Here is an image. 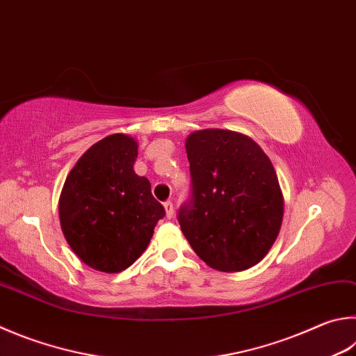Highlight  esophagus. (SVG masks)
I'll use <instances>...</instances> for the list:
<instances>
[{
  "instance_id": "esophagus-1",
  "label": "esophagus",
  "mask_w": 356,
  "mask_h": 356,
  "mask_svg": "<svg viewBox=\"0 0 356 356\" xmlns=\"http://www.w3.org/2000/svg\"><path fill=\"white\" fill-rule=\"evenodd\" d=\"M163 205H165V210H166V216L168 218H172V215H174V205H172L171 200H166Z\"/></svg>"
}]
</instances>
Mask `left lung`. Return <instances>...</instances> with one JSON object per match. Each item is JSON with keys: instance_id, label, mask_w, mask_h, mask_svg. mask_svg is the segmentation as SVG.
Here are the masks:
<instances>
[{"instance_id": "8db88e82", "label": "left lung", "mask_w": 356, "mask_h": 356, "mask_svg": "<svg viewBox=\"0 0 356 356\" xmlns=\"http://www.w3.org/2000/svg\"><path fill=\"white\" fill-rule=\"evenodd\" d=\"M190 199L177 219L193 250L210 268L238 273L260 263L283 219L273 163L248 135L204 129L186 138Z\"/></svg>"}]
</instances>
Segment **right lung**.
Here are the masks:
<instances>
[{"mask_svg":"<svg viewBox=\"0 0 356 356\" xmlns=\"http://www.w3.org/2000/svg\"><path fill=\"white\" fill-rule=\"evenodd\" d=\"M137 156L132 137L108 135L77 160L63 184V236L87 266L101 273L115 274L131 266L165 216L149 180L134 171Z\"/></svg>","mask_w":356,"mask_h":356,"instance_id":"obj_1","label":"right lung"}]
</instances>
